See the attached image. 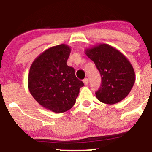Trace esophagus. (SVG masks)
Returning a JSON list of instances; mask_svg holds the SVG:
<instances>
[{"label": "esophagus", "mask_w": 152, "mask_h": 152, "mask_svg": "<svg viewBox=\"0 0 152 152\" xmlns=\"http://www.w3.org/2000/svg\"><path fill=\"white\" fill-rule=\"evenodd\" d=\"M83 82H84V84H85V85H88V83H89L88 79H87V78H86V79H85L83 80Z\"/></svg>", "instance_id": "obj_1"}]
</instances>
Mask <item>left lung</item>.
Wrapping results in <instances>:
<instances>
[{
	"instance_id": "1",
	"label": "left lung",
	"mask_w": 152,
	"mask_h": 152,
	"mask_svg": "<svg viewBox=\"0 0 152 152\" xmlns=\"http://www.w3.org/2000/svg\"><path fill=\"white\" fill-rule=\"evenodd\" d=\"M102 76V85L96 93L98 100L107 104H114L125 99L134 82V68L126 57L115 48L99 44L85 50Z\"/></svg>"
}]
</instances>
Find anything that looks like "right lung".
<instances>
[{
    "mask_svg": "<svg viewBox=\"0 0 152 152\" xmlns=\"http://www.w3.org/2000/svg\"><path fill=\"white\" fill-rule=\"evenodd\" d=\"M71 48L65 44L46 49L34 59L28 77V90L42 107L56 113L72 108L84 86L67 66Z\"/></svg>",
    "mask_w": 152,
    "mask_h": 152,
    "instance_id": "1",
    "label": "right lung"
}]
</instances>
